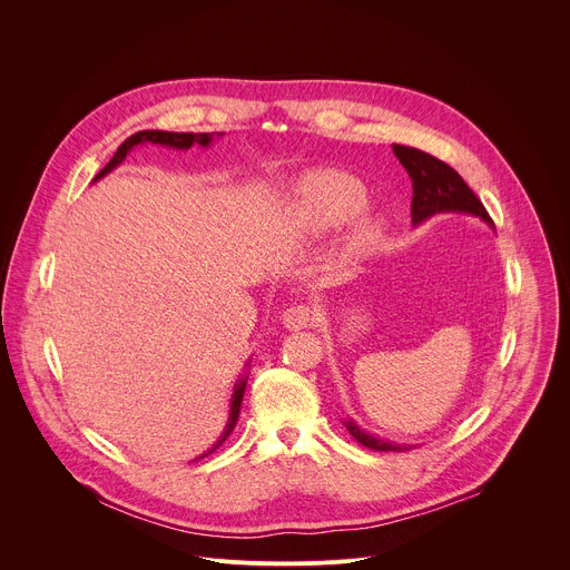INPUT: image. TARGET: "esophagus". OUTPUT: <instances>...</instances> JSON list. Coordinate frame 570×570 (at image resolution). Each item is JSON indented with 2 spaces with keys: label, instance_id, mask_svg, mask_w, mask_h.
Returning a JSON list of instances; mask_svg holds the SVG:
<instances>
[{
  "label": "esophagus",
  "instance_id": "34e87169",
  "mask_svg": "<svg viewBox=\"0 0 570 570\" xmlns=\"http://www.w3.org/2000/svg\"><path fill=\"white\" fill-rule=\"evenodd\" d=\"M311 322H313V311H311L306 304L288 306V308L282 313V324H284L286 330H291V332L306 330Z\"/></svg>",
  "mask_w": 570,
  "mask_h": 570
}]
</instances>
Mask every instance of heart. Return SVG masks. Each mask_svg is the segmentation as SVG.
<instances>
[{
	"label": "heart",
	"mask_w": 570,
	"mask_h": 570,
	"mask_svg": "<svg viewBox=\"0 0 570 570\" xmlns=\"http://www.w3.org/2000/svg\"><path fill=\"white\" fill-rule=\"evenodd\" d=\"M370 194L363 183L338 169H317L306 174L295 189L293 218L304 234L322 236L334 232L365 212ZM383 227L376 218H358L345 236V259L370 255L381 240Z\"/></svg>",
	"instance_id": "b5f03b06"
}]
</instances>
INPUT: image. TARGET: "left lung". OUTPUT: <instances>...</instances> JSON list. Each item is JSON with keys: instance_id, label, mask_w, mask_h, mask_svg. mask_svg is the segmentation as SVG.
<instances>
[{"instance_id": "1", "label": "left lung", "mask_w": 570, "mask_h": 570, "mask_svg": "<svg viewBox=\"0 0 570 570\" xmlns=\"http://www.w3.org/2000/svg\"><path fill=\"white\" fill-rule=\"evenodd\" d=\"M392 150H394L396 159L401 161V167L409 171V176L413 180L411 216H413L415 225H420L422 220H426L440 212H464V214H473L487 223H492L484 205L469 189V185L460 178V174L446 165V161H442L420 148H413V146L392 144ZM345 426L356 442H361L363 446H367L372 451H409V449H413L405 444H392V442L379 440V438L361 431L352 420H347Z\"/></svg>"}]
</instances>
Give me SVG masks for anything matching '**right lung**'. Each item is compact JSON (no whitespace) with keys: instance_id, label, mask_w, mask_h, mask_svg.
<instances>
[{"instance_id":"obj_1","label":"right lung","mask_w":570,"mask_h":570,"mask_svg":"<svg viewBox=\"0 0 570 570\" xmlns=\"http://www.w3.org/2000/svg\"><path fill=\"white\" fill-rule=\"evenodd\" d=\"M223 132H167V130H139V132H135V135H130L119 148H117V153L112 155V159L108 161V165L97 174V178H95V183L99 180V178H104L106 174H110L112 169H117L121 161L126 159V155L130 153V148H135L137 144H157V146H171V148H180V150H187V148H191L194 144H198V146H209L212 144V139L214 137H220ZM246 383H248V376L243 374L238 381H236V385H234V394H232V405H229V420H227V426H225V431H223V435L218 438V442L207 451V453H203L200 458H205V455H209V453H214L227 438H229V433L234 431V426H236V420H238V413H240V401H243V392H246Z\"/></svg>"}]
</instances>
